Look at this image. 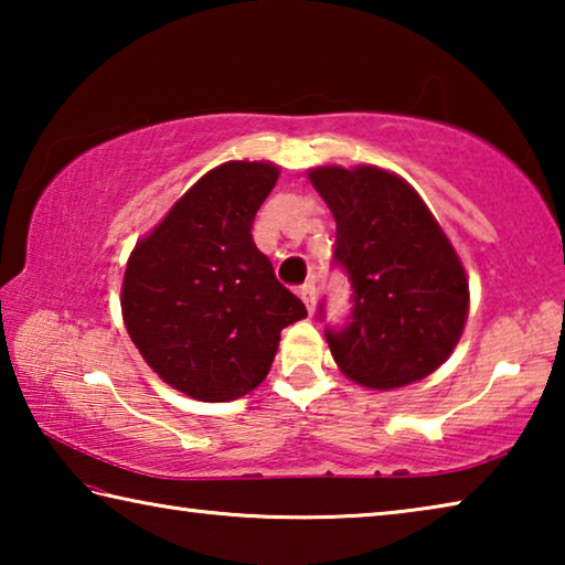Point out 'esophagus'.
I'll return each mask as SVG.
<instances>
[{"label":"esophagus","instance_id":"34e87169","mask_svg":"<svg viewBox=\"0 0 565 565\" xmlns=\"http://www.w3.org/2000/svg\"><path fill=\"white\" fill-rule=\"evenodd\" d=\"M299 296L306 303V309H309V313H313V306H317V284L313 281H306L299 286Z\"/></svg>","mask_w":565,"mask_h":565}]
</instances>
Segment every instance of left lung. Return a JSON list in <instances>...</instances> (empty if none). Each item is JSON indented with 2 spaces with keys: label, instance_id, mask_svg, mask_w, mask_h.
Masks as SVG:
<instances>
[{
  "label": "left lung",
  "instance_id": "1",
  "mask_svg": "<svg viewBox=\"0 0 565 565\" xmlns=\"http://www.w3.org/2000/svg\"><path fill=\"white\" fill-rule=\"evenodd\" d=\"M309 179L337 218L333 264L353 291L347 327H327L333 361L369 388L434 374L468 317V279L444 228L386 169L319 167Z\"/></svg>",
  "mask_w": 565,
  "mask_h": 565
}]
</instances>
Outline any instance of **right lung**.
I'll list each match as a JSON object with an SVG mask.
<instances>
[{
  "label": "right lung",
  "mask_w": 565,
  "mask_h": 565,
  "mask_svg": "<svg viewBox=\"0 0 565 565\" xmlns=\"http://www.w3.org/2000/svg\"><path fill=\"white\" fill-rule=\"evenodd\" d=\"M279 167L226 161L134 246L121 284L131 341L157 374L199 401H234L262 384L281 329L306 306L254 244V216Z\"/></svg>",
  "instance_id": "obj_1"
}]
</instances>
